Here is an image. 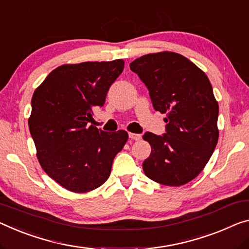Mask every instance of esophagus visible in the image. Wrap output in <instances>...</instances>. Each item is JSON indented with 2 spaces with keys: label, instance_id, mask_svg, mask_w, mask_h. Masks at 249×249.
Listing matches in <instances>:
<instances>
[{
  "label": "esophagus",
  "instance_id": "1",
  "mask_svg": "<svg viewBox=\"0 0 249 249\" xmlns=\"http://www.w3.org/2000/svg\"><path fill=\"white\" fill-rule=\"evenodd\" d=\"M129 138H130V139H132V140L139 141V140L141 139V135H138V133L130 132V133H129Z\"/></svg>",
  "mask_w": 249,
  "mask_h": 249
}]
</instances>
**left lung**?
Segmentation results:
<instances>
[{
  "label": "left lung",
  "mask_w": 249,
  "mask_h": 249,
  "mask_svg": "<svg viewBox=\"0 0 249 249\" xmlns=\"http://www.w3.org/2000/svg\"><path fill=\"white\" fill-rule=\"evenodd\" d=\"M130 69L149 90L156 111L166 113L162 136L146 132L151 154L142 163L148 178L164 186H182L199 175L219 137V107L208 76L176 52L140 56Z\"/></svg>",
  "instance_id": "8db88e82"
}]
</instances>
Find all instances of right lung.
<instances>
[{
    "instance_id": "obj_1",
    "label": "right lung",
    "mask_w": 249,
    "mask_h": 249,
    "mask_svg": "<svg viewBox=\"0 0 249 249\" xmlns=\"http://www.w3.org/2000/svg\"><path fill=\"white\" fill-rule=\"evenodd\" d=\"M124 61L63 64L54 69L32 97L29 128L42 169L73 193H88L107 181L128 132H107L88 122L124 71Z\"/></svg>"
}]
</instances>
